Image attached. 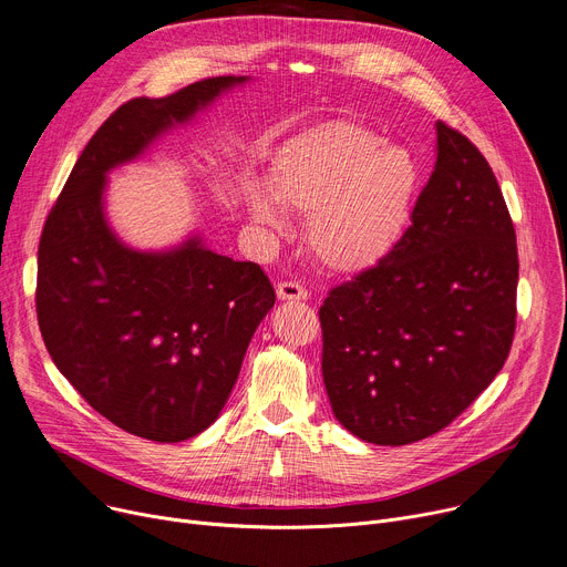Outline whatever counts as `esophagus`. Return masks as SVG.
I'll list each match as a JSON object with an SVG mask.
<instances>
[{
  "instance_id": "esophagus-1",
  "label": "esophagus",
  "mask_w": 567,
  "mask_h": 567,
  "mask_svg": "<svg viewBox=\"0 0 567 567\" xmlns=\"http://www.w3.org/2000/svg\"><path fill=\"white\" fill-rule=\"evenodd\" d=\"M278 298L280 300H306L308 298V289L296 282V280H285V282H278Z\"/></svg>"
}]
</instances>
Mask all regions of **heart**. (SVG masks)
Returning a JSON list of instances; mask_svg holds the SVG:
<instances>
[{
    "mask_svg": "<svg viewBox=\"0 0 567 567\" xmlns=\"http://www.w3.org/2000/svg\"><path fill=\"white\" fill-rule=\"evenodd\" d=\"M422 173L405 147L353 121H332L289 138L271 162L269 192L250 186L246 212L267 230L282 209L308 216L306 241L330 274H362L408 233Z\"/></svg>",
    "mask_w": 567,
    "mask_h": 567,
    "instance_id": "heart-1",
    "label": "heart"
}]
</instances>
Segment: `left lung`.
<instances>
[{
    "label": "left lung",
    "mask_w": 567,
    "mask_h": 567,
    "mask_svg": "<svg viewBox=\"0 0 567 567\" xmlns=\"http://www.w3.org/2000/svg\"><path fill=\"white\" fill-rule=\"evenodd\" d=\"M515 228L478 147L437 123V162L390 257L328 291L321 371L334 417L383 446L454 422L515 334Z\"/></svg>",
    "instance_id": "obj_1"
}]
</instances>
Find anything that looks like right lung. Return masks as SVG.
Returning a JSON list of instances; mask_svg holds the SVG:
<instances>
[{
    "mask_svg": "<svg viewBox=\"0 0 567 567\" xmlns=\"http://www.w3.org/2000/svg\"><path fill=\"white\" fill-rule=\"evenodd\" d=\"M248 78H209L166 97H134L93 134L38 244L35 315L59 371L118 429L182 442L216 422L276 291L255 261L186 239L127 248L104 216L106 173L136 159Z\"/></svg>",
    "mask_w": 567,
    "mask_h": 567,
    "instance_id": "right-lung-1",
    "label": "right lung"
}]
</instances>
